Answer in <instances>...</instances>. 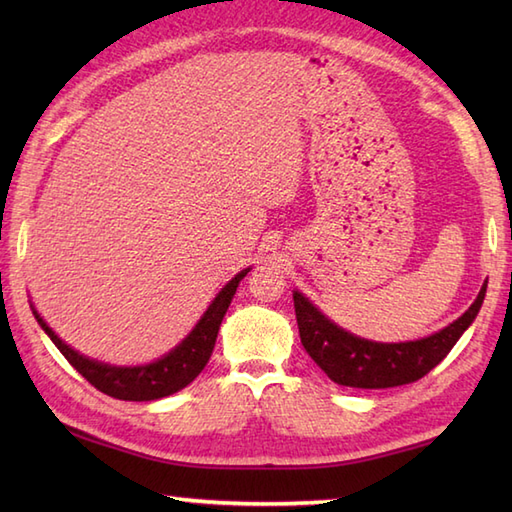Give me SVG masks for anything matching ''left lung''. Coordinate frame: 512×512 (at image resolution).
Wrapping results in <instances>:
<instances>
[{"label": "left lung", "instance_id": "obj_1", "mask_svg": "<svg viewBox=\"0 0 512 512\" xmlns=\"http://www.w3.org/2000/svg\"><path fill=\"white\" fill-rule=\"evenodd\" d=\"M484 295L486 284L473 306L449 328L409 343H372L358 339L325 319L299 292H295L292 299H295L301 343L330 380L343 387L387 389L427 376L473 323L482 308Z\"/></svg>", "mask_w": 512, "mask_h": 512}]
</instances>
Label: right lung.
Wrapping results in <instances>:
<instances>
[{
    "label": "right lung",
    "mask_w": 512,
    "mask_h": 512,
    "mask_svg": "<svg viewBox=\"0 0 512 512\" xmlns=\"http://www.w3.org/2000/svg\"><path fill=\"white\" fill-rule=\"evenodd\" d=\"M248 270H242V273L235 275V279L228 281L220 295H217L209 306V310L204 312L200 323L195 325L193 332L176 347V350L169 352L165 358H160V361L143 367H112L99 361H90V358L74 352L70 345H65L59 336L43 323L37 312L35 317L52 339V343L59 347L65 358H68V363L88 380L90 385L103 391V394L118 400L136 402L158 400L176 394L182 387H187L191 380L202 372L204 365L209 363L224 314L228 306H231V299L235 295L239 281L246 277Z\"/></svg>",
    "instance_id": "1"
}]
</instances>
